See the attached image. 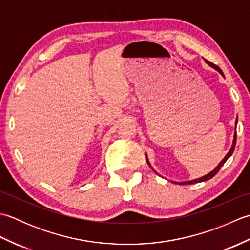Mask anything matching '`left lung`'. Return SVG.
Here are the masks:
<instances>
[{"mask_svg":"<svg viewBox=\"0 0 250 250\" xmlns=\"http://www.w3.org/2000/svg\"><path fill=\"white\" fill-rule=\"evenodd\" d=\"M205 60V59H204ZM205 62L207 63V64H208L210 67H213V68H215V70L217 71V72H219L222 76L225 77V75H224V73H222V71L220 70V68L217 66V65H215V64H213V63L211 62H209V61H207V60H205ZM236 124H237V118H236V120H235V132H234V136H233V142H232V146H231V148H230V150H229V152L227 153V155L225 156V158L222 159V160L219 162V164L218 166H217L213 171L211 172H209L208 174H206V175H204V176H202V177H200V178H195V179H192V180H187V182H180V183H177V182H173V180H171L172 183H174V184H178V185H191V184H196V183H202V182H205V180H208V179H210V178H213L215 175L218 173V171L219 169L221 168V167L224 166L225 164V162L228 160V159H229L231 156H232V153H233V151H234V148H235V144H236ZM145 156H146V160H147V163L149 164V167L153 169V167H151V164H150V162H149V160H148V157H147V153H145ZM153 171H155V169H153ZM156 172V171H155ZM157 173V172H156ZM158 174V173H157Z\"/></svg>","mask_w":250,"mask_h":250,"instance_id":"left-lung-1","label":"left lung"}]
</instances>
